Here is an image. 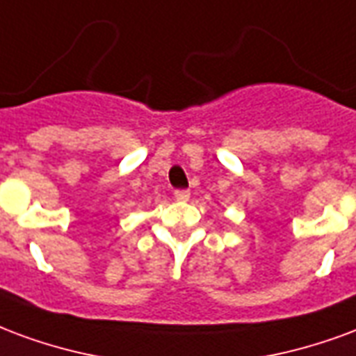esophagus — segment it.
<instances>
[{
  "label": "esophagus",
  "mask_w": 356,
  "mask_h": 356,
  "mask_svg": "<svg viewBox=\"0 0 356 356\" xmlns=\"http://www.w3.org/2000/svg\"><path fill=\"white\" fill-rule=\"evenodd\" d=\"M175 197H176V199H178V201H188V199H189V191H188V189H176Z\"/></svg>",
  "instance_id": "1"
}]
</instances>
